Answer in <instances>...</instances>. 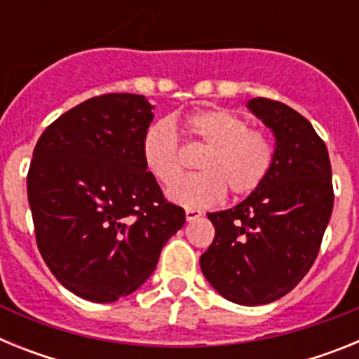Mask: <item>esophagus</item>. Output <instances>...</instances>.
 I'll list each match as a JSON object with an SVG mask.
<instances>
[{
  "label": "esophagus",
  "mask_w": 359,
  "mask_h": 359,
  "mask_svg": "<svg viewBox=\"0 0 359 359\" xmlns=\"http://www.w3.org/2000/svg\"><path fill=\"white\" fill-rule=\"evenodd\" d=\"M185 215H187V221H194V219H198L199 215H201V212L199 210H194V208H187L185 210Z\"/></svg>",
  "instance_id": "esophagus-1"
}]
</instances>
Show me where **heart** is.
Here are the masks:
<instances>
[{"instance_id":"obj_1","label":"heart","mask_w":359,"mask_h":359,"mask_svg":"<svg viewBox=\"0 0 359 359\" xmlns=\"http://www.w3.org/2000/svg\"><path fill=\"white\" fill-rule=\"evenodd\" d=\"M185 126L207 152L199 158L201 172L182 177L170 187V201L187 208H208L217 205L226 190L241 198L264 182L273 161V145L236 111H196L187 116ZM140 152L145 169L160 185H170L182 172V144L169 120H158L145 129Z\"/></svg>"}]
</instances>
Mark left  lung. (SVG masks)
Here are the masks:
<instances>
[{"instance_id": "1", "label": "left lung", "mask_w": 359, "mask_h": 359, "mask_svg": "<svg viewBox=\"0 0 359 359\" xmlns=\"http://www.w3.org/2000/svg\"><path fill=\"white\" fill-rule=\"evenodd\" d=\"M246 106L273 133V161L244 201L208 214L215 237L199 264L221 297L261 306L287 294L306 277L334 194L327 147L313 126L277 100L259 97Z\"/></svg>"}]
</instances>
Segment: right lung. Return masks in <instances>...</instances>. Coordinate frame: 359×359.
Instances as JSON below:
<instances>
[{"label": "right lung", "instance_id": "add662e5", "mask_svg": "<svg viewBox=\"0 0 359 359\" xmlns=\"http://www.w3.org/2000/svg\"><path fill=\"white\" fill-rule=\"evenodd\" d=\"M152 109L144 95L93 97L50 123L34 149L27 187L37 248L84 300L115 302L138 290L185 224L142 160Z\"/></svg>", "mask_w": 359, "mask_h": 359}]
</instances>
